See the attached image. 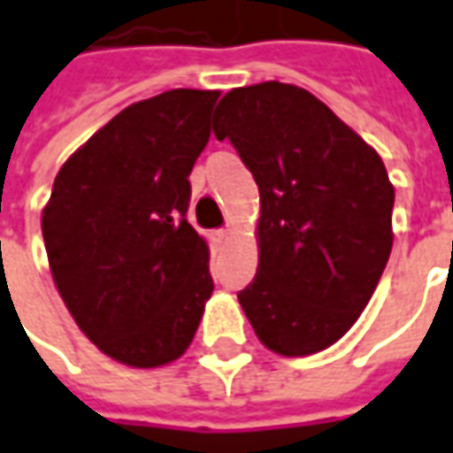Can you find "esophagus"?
<instances>
[{
    "label": "esophagus",
    "mask_w": 453,
    "mask_h": 453,
    "mask_svg": "<svg viewBox=\"0 0 453 453\" xmlns=\"http://www.w3.org/2000/svg\"><path fill=\"white\" fill-rule=\"evenodd\" d=\"M212 241H215V242H227V241H230V230H226V227H223V230H215V233H212Z\"/></svg>",
    "instance_id": "obj_1"
}]
</instances>
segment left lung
I'll return each instance as SVG.
<instances>
[{
  "label": "left lung",
  "mask_w": 453,
  "mask_h": 453,
  "mask_svg": "<svg viewBox=\"0 0 453 453\" xmlns=\"http://www.w3.org/2000/svg\"><path fill=\"white\" fill-rule=\"evenodd\" d=\"M260 193L257 271L238 293L260 343L298 358L358 320L394 245V185L379 152L308 89L235 87L212 115Z\"/></svg>",
  "instance_id": "1"
}]
</instances>
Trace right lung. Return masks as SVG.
I'll use <instances>...</instances> for the list:
<instances>
[{
    "instance_id": "right-lung-1",
    "label": "right lung",
    "mask_w": 453,
    "mask_h": 453,
    "mask_svg": "<svg viewBox=\"0 0 453 453\" xmlns=\"http://www.w3.org/2000/svg\"><path fill=\"white\" fill-rule=\"evenodd\" d=\"M218 97L170 89L125 107L59 167L42 211L62 301L125 366L178 361L211 301V248L185 215Z\"/></svg>"
}]
</instances>
